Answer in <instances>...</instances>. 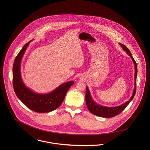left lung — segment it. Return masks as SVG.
Returning a JSON list of instances; mask_svg holds the SVG:
<instances>
[{
  "mask_svg": "<svg viewBox=\"0 0 150 150\" xmlns=\"http://www.w3.org/2000/svg\"><path fill=\"white\" fill-rule=\"evenodd\" d=\"M122 48L124 51L127 52V53L131 57L134 64V88L133 89V94L129 99V101H127V102L124 103V104L117 106V107H105V106H102L101 105H98L92 99L90 92L89 91V89L87 86H86V106L88 107V109L89 111L93 114L96 115L98 117H105V118H111L113 117L114 116L117 115L120 113H121L126 107L130 103V102L133 99L136 91V78H137V64L135 62L134 58L132 56V54L129 51L128 48L124 45V44L120 43Z\"/></svg>",
  "mask_w": 150,
  "mask_h": 150,
  "instance_id": "obj_1",
  "label": "left lung"
}]
</instances>
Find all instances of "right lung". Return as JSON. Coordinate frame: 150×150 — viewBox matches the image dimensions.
Here are the masks:
<instances>
[{"label":"right lung","mask_w":150,"mask_h":150,"mask_svg":"<svg viewBox=\"0 0 150 150\" xmlns=\"http://www.w3.org/2000/svg\"><path fill=\"white\" fill-rule=\"evenodd\" d=\"M31 41L25 44L14 60L13 67V88L17 96L31 110L40 113L50 112L61 106L67 91L74 84V81L64 83L51 93L47 94L37 93L25 86L21 76V61Z\"/></svg>","instance_id":"add662e5"}]
</instances>
